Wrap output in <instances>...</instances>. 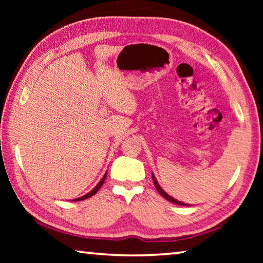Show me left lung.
<instances>
[{"instance_id": "left-lung-1", "label": "left lung", "mask_w": 263, "mask_h": 263, "mask_svg": "<svg viewBox=\"0 0 263 263\" xmlns=\"http://www.w3.org/2000/svg\"><path fill=\"white\" fill-rule=\"evenodd\" d=\"M152 179H153V182H154V185H155V188H157V190H158V193L162 196V197H164L167 199V201H169V202H172V203H174V204H177V205H185V206H189V204H185V203H182V202H180V201H177V199H175V198H173L172 196H169L167 193H164V190H162L161 189V186L159 185V183H158V181L155 180V177H154V175L152 174Z\"/></svg>"}]
</instances>
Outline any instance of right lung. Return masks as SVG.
<instances>
[{
    "mask_svg": "<svg viewBox=\"0 0 263 263\" xmlns=\"http://www.w3.org/2000/svg\"><path fill=\"white\" fill-rule=\"evenodd\" d=\"M105 177H106V173L104 174V176L102 177V180L99 182V184H97L94 189H92L90 193H88L87 195H84V196H82V197H79V198H77V199H74V202H78V201H83V199H86V198H89V197H91L92 195H95L97 191H99V189L101 188L102 186V184L104 183V180H105Z\"/></svg>",
    "mask_w": 263,
    "mask_h": 263,
    "instance_id": "obj_1",
    "label": "right lung"
}]
</instances>
